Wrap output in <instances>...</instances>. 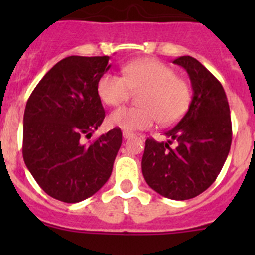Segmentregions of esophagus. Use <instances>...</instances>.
I'll return each instance as SVG.
<instances>
[{
	"mask_svg": "<svg viewBox=\"0 0 255 255\" xmlns=\"http://www.w3.org/2000/svg\"><path fill=\"white\" fill-rule=\"evenodd\" d=\"M122 135H123V138H125V139H129V138H132L134 134H133V133H130V132H127V130H123Z\"/></svg>",
	"mask_w": 255,
	"mask_h": 255,
	"instance_id": "1",
	"label": "esophagus"
}]
</instances>
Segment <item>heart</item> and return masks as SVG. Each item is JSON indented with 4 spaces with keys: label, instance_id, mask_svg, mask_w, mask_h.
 I'll list each match as a JSON object with an SVG mask.
<instances>
[{
    "label": "heart",
    "instance_id": "1",
    "mask_svg": "<svg viewBox=\"0 0 255 255\" xmlns=\"http://www.w3.org/2000/svg\"><path fill=\"white\" fill-rule=\"evenodd\" d=\"M138 107H122L109 116V125L127 132L150 128L156 120L173 125L186 112L190 91L175 71L156 59H139L123 68V76L105 73L97 82V95L107 106H120L130 91H139Z\"/></svg>",
    "mask_w": 255,
    "mask_h": 255
}]
</instances>
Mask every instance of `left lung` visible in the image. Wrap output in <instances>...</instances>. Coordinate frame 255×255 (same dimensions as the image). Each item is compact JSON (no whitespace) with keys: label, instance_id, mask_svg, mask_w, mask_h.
<instances>
[{"label":"left lung","instance_id":"obj_1","mask_svg":"<svg viewBox=\"0 0 255 255\" xmlns=\"http://www.w3.org/2000/svg\"><path fill=\"white\" fill-rule=\"evenodd\" d=\"M186 70L192 100L166 143L145 140L142 171L146 184L164 197L189 200L207 190L218 176L232 143L230 106L222 85L192 56L173 61ZM175 147H170L172 142Z\"/></svg>","mask_w":255,"mask_h":255}]
</instances>
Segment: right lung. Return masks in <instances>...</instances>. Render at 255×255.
I'll list each match as a JSON object with an SVG mask.
<instances>
[{
	"mask_svg": "<svg viewBox=\"0 0 255 255\" xmlns=\"http://www.w3.org/2000/svg\"><path fill=\"white\" fill-rule=\"evenodd\" d=\"M110 56L71 55L43 76L23 117V159L49 196L75 204L96 194L110 179L122 144L118 128L86 143L105 110L97 82L111 68Z\"/></svg>",
	"mask_w": 255,
	"mask_h": 255,
	"instance_id": "add662e5",
	"label": "right lung"
}]
</instances>
